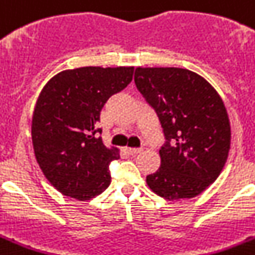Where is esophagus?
Returning <instances> with one entry per match:
<instances>
[{"label":"esophagus","mask_w":255,"mask_h":255,"mask_svg":"<svg viewBox=\"0 0 255 255\" xmlns=\"http://www.w3.org/2000/svg\"><path fill=\"white\" fill-rule=\"evenodd\" d=\"M126 151H127L129 155H134V154L140 153L141 149L140 147H126Z\"/></svg>","instance_id":"1"}]
</instances>
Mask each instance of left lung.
<instances>
[{"label":"left lung","instance_id":"obj_1","mask_svg":"<svg viewBox=\"0 0 255 255\" xmlns=\"http://www.w3.org/2000/svg\"><path fill=\"white\" fill-rule=\"evenodd\" d=\"M134 84L155 111L166 140L160 167L147 175V185L166 200L196 197L215 181L228 157L231 127L222 98L185 68L137 67Z\"/></svg>","mask_w":255,"mask_h":255}]
</instances>
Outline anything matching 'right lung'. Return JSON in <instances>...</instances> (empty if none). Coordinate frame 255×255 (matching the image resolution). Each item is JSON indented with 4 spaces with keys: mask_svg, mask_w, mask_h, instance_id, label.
Returning a JSON list of instances; mask_svg holds the SVG:
<instances>
[{
    "mask_svg": "<svg viewBox=\"0 0 255 255\" xmlns=\"http://www.w3.org/2000/svg\"><path fill=\"white\" fill-rule=\"evenodd\" d=\"M133 67H80L59 72L41 91L32 118V142L45 177L62 194L85 201L110 185L115 149L97 128L104 105L132 81Z\"/></svg>",
    "mask_w": 255,
    "mask_h": 255,
    "instance_id": "1",
    "label": "right lung"
}]
</instances>
